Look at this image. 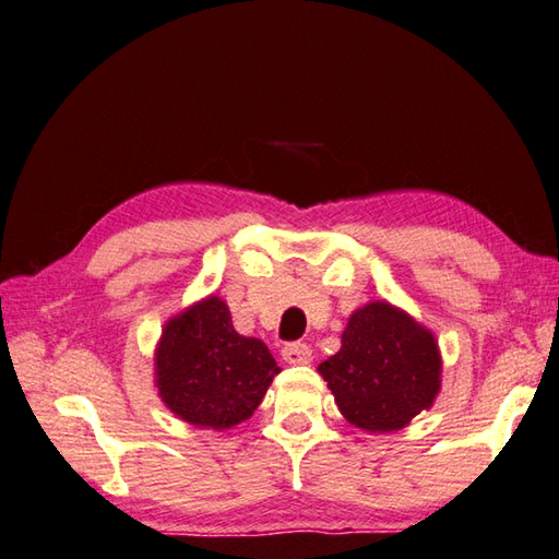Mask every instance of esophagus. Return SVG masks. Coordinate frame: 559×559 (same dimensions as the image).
I'll list each match as a JSON object with an SVG mask.
<instances>
[{"label": "esophagus", "instance_id": "esophagus-1", "mask_svg": "<svg viewBox=\"0 0 559 559\" xmlns=\"http://www.w3.org/2000/svg\"><path fill=\"white\" fill-rule=\"evenodd\" d=\"M311 346L304 344V342H287L282 346V358L287 364H294V366H301V364H308L311 361Z\"/></svg>", "mask_w": 559, "mask_h": 559}]
</instances>
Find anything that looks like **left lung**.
<instances>
[{
    "label": "left lung",
    "instance_id": "8db88e82",
    "mask_svg": "<svg viewBox=\"0 0 559 559\" xmlns=\"http://www.w3.org/2000/svg\"><path fill=\"white\" fill-rule=\"evenodd\" d=\"M340 412L356 428L390 432L430 408L440 392L436 337L384 301L349 318L342 349L318 366Z\"/></svg>",
    "mask_w": 559,
    "mask_h": 559
}]
</instances>
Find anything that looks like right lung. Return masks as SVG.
I'll return each instance as SVG.
<instances>
[{"mask_svg": "<svg viewBox=\"0 0 559 559\" xmlns=\"http://www.w3.org/2000/svg\"><path fill=\"white\" fill-rule=\"evenodd\" d=\"M163 402L186 424L225 430L251 418L280 366L267 346L234 330L217 296L171 318L155 356Z\"/></svg>", "mask_w": 559, "mask_h": 559, "instance_id": "right-lung-1", "label": "right lung"}]
</instances>
